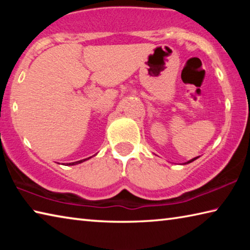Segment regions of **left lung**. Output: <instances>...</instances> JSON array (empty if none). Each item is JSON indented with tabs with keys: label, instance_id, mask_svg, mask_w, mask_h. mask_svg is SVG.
<instances>
[{
	"label": "left lung",
	"instance_id": "left-lung-1",
	"mask_svg": "<svg viewBox=\"0 0 250 250\" xmlns=\"http://www.w3.org/2000/svg\"><path fill=\"white\" fill-rule=\"evenodd\" d=\"M196 159H198V156H196V158H194V159H192V160H189V161H188V162H185L184 164H188V163H191V162H193V161H195Z\"/></svg>",
	"mask_w": 250,
	"mask_h": 250
}]
</instances>
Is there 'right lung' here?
I'll return each instance as SVG.
<instances>
[{
  "instance_id": "add662e5",
  "label": "right lung",
  "mask_w": 250,
  "mask_h": 250,
  "mask_svg": "<svg viewBox=\"0 0 250 250\" xmlns=\"http://www.w3.org/2000/svg\"><path fill=\"white\" fill-rule=\"evenodd\" d=\"M91 158H92V156H89V158H87V159H83V160H80V161H76V162H71V163H67V166H77V164L83 163V162H84V161L89 160Z\"/></svg>"
}]
</instances>
